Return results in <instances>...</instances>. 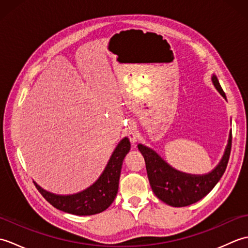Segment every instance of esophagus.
I'll use <instances>...</instances> for the list:
<instances>
[{
	"label": "esophagus",
	"mask_w": 248,
	"mask_h": 248,
	"mask_svg": "<svg viewBox=\"0 0 248 248\" xmlns=\"http://www.w3.org/2000/svg\"><path fill=\"white\" fill-rule=\"evenodd\" d=\"M128 138H129V140L131 141V144L134 145L136 143V140H138V138H139L138 132H136L134 129H130L128 131Z\"/></svg>",
	"instance_id": "esophagus-1"
}]
</instances>
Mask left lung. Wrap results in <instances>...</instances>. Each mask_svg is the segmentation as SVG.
I'll list each match as a JSON object with an SVG mask.
<instances>
[{
	"label": "left lung",
	"mask_w": 248,
	"mask_h": 248,
	"mask_svg": "<svg viewBox=\"0 0 248 248\" xmlns=\"http://www.w3.org/2000/svg\"><path fill=\"white\" fill-rule=\"evenodd\" d=\"M212 82L218 93L226 99L222 86L214 75L212 76ZM231 141L232 134L230 132L222 160L212 171L205 175H191L179 171L168 165L155 151L140 144L138 147L145 159L147 175L155 196L172 207H186L197 202L211 192L222 178L229 161Z\"/></svg>",
	"instance_id": "obj_1"
}]
</instances>
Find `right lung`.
<instances>
[{
	"instance_id": "1",
	"label": "right lung",
	"mask_w": 248,
	"mask_h": 248,
	"mask_svg": "<svg viewBox=\"0 0 248 248\" xmlns=\"http://www.w3.org/2000/svg\"><path fill=\"white\" fill-rule=\"evenodd\" d=\"M131 148L128 138L119 141L101 176L93 186L72 195L46 192L34 182L37 189L54 208L75 215H93L107 210L117 195L123 161Z\"/></svg>"
}]
</instances>
